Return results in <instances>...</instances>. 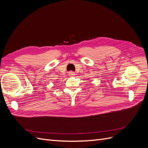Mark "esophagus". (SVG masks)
<instances>
[{"label":"esophagus","mask_w":148,"mask_h":148,"mask_svg":"<svg viewBox=\"0 0 148 148\" xmlns=\"http://www.w3.org/2000/svg\"><path fill=\"white\" fill-rule=\"evenodd\" d=\"M69 74V75H70V76H74V75H75V72H73V71H70Z\"/></svg>","instance_id":"obj_1"}]
</instances>
